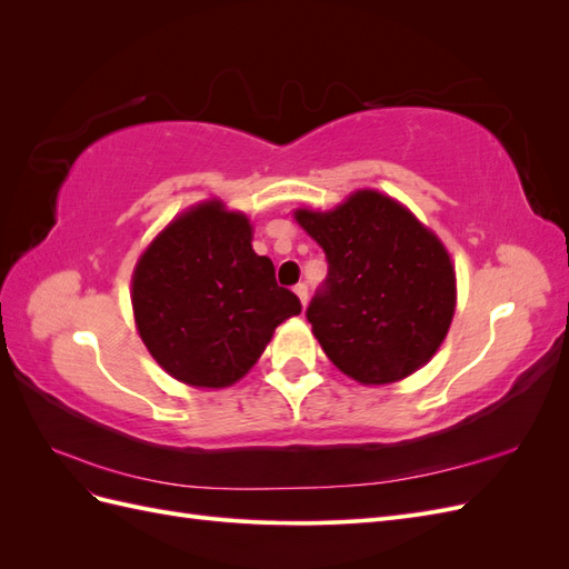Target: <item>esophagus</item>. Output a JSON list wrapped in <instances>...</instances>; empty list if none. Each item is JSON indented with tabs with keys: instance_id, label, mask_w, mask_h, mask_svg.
Segmentation results:
<instances>
[{
	"instance_id": "esophagus-1",
	"label": "esophagus",
	"mask_w": 569,
	"mask_h": 569,
	"mask_svg": "<svg viewBox=\"0 0 569 569\" xmlns=\"http://www.w3.org/2000/svg\"><path fill=\"white\" fill-rule=\"evenodd\" d=\"M295 295L299 297V301L306 306L308 303V287L303 284V282H299L297 287H295Z\"/></svg>"
}]
</instances>
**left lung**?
I'll list each match as a JSON object with an SVG mask.
<instances>
[{"mask_svg": "<svg viewBox=\"0 0 569 569\" xmlns=\"http://www.w3.org/2000/svg\"><path fill=\"white\" fill-rule=\"evenodd\" d=\"M295 218L330 266L306 311L327 358L360 385H391L420 370L456 311V272L439 237L375 189Z\"/></svg>", "mask_w": 569, "mask_h": 569, "instance_id": "8db88e82", "label": "left lung"}]
</instances>
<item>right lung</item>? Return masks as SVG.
Masks as SVG:
<instances>
[{"instance_id":"right-lung-1","label":"right lung","mask_w":569,"mask_h":569,"mask_svg":"<svg viewBox=\"0 0 569 569\" xmlns=\"http://www.w3.org/2000/svg\"><path fill=\"white\" fill-rule=\"evenodd\" d=\"M251 239L249 218L211 199L170 222L134 266L137 332L184 385L220 389L242 380L274 327L301 313Z\"/></svg>"}]
</instances>
